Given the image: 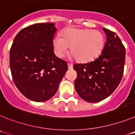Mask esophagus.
Segmentation results:
<instances>
[{
  "label": "esophagus",
  "mask_w": 135,
  "mask_h": 135,
  "mask_svg": "<svg viewBox=\"0 0 135 135\" xmlns=\"http://www.w3.org/2000/svg\"><path fill=\"white\" fill-rule=\"evenodd\" d=\"M68 66L69 70H71V69L73 68V65L71 64H68Z\"/></svg>",
  "instance_id": "obj_1"
}]
</instances>
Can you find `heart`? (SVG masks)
<instances>
[{"label": "heart", "instance_id": "1", "mask_svg": "<svg viewBox=\"0 0 135 135\" xmlns=\"http://www.w3.org/2000/svg\"><path fill=\"white\" fill-rule=\"evenodd\" d=\"M103 34L98 30L80 28H70L64 32L62 38L57 36L53 40L56 53L64 56L70 48L71 56L80 63L93 60L104 47Z\"/></svg>", "mask_w": 135, "mask_h": 135}]
</instances>
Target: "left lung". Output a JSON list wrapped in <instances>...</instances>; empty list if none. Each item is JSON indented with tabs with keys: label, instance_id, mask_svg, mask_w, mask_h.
Returning a JSON list of instances; mask_svg holds the SVG:
<instances>
[{
	"label": "left lung",
	"instance_id": "8db88e82",
	"mask_svg": "<svg viewBox=\"0 0 135 135\" xmlns=\"http://www.w3.org/2000/svg\"><path fill=\"white\" fill-rule=\"evenodd\" d=\"M107 36L104 48L98 58L87 64L73 65L77 72L76 91L82 99L97 103L115 90L124 72L126 51L115 32L103 28Z\"/></svg>",
	"mask_w": 135,
	"mask_h": 135
}]
</instances>
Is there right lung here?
Instances as JSON below:
<instances>
[{
    "label": "right lung",
    "instance_id": "obj_1",
    "mask_svg": "<svg viewBox=\"0 0 135 135\" xmlns=\"http://www.w3.org/2000/svg\"><path fill=\"white\" fill-rule=\"evenodd\" d=\"M55 23H36L21 30L10 50V68L17 88L26 98L43 102L55 95L68 70L55 55Z\"/></svg>",
    "mask_w": 135,
    "mask_h": 135
}]
</instances>
